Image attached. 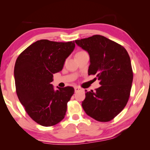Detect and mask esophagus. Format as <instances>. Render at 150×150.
Returning a JSON list of instances; mask_svg holds the SVG:
<instances>
[{
    "instance_id": "obj_1",
    "label": "esophagus",
    "mask_w": 150,
    "mask_h": 150,
    "mask_svg": "<svg viewBox=\"0 0 150 150\" xmlns=\"http://www.w3.org/2000/svg\"><path fill=\"white\" fill-rule=\"evenodd\" d=\"M82 90V88L81 87H75V92H78L79 91H81Z\"/></svg>"
}]
</instances>
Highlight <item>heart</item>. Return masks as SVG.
Listing matches in <instances>:
<instances>
[{
	"instance_id": "obj_1",
	"label": "heart",
	"mask_w": 150,
	"mask_h": 150,
	"mask_svg": "<svg viewBox=\"0 0 150 150\" xmlns=\"http://www.w3.org/2000/svg\"><path fill=\"white\" fill-rule=\"evenodd\" d=\"M83 52H78L77 54H81V53H83Z\"/></svg>"
}]
</instances>
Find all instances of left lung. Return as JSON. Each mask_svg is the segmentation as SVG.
Segmentation results:
<instances>
[{
	"instance_id": "8db88e82",
	"label": "left lung",
	"mask_w": 150,
	"mask_h": 150,
	"mask_svg": "<svg viewBox=\"0 0 150 150\" xmlns=\"http://www.w3.org/2000/svg\"><path fill=\"white\" fill-rule=\"evenodd\" d=\"M90 57L88 75H96L100 87L86 90L82 106L86 114L99 122H108L125 107L130 96L133 72L125 48L100 35L75 40Z\"/></svg>"
}]
</instances>
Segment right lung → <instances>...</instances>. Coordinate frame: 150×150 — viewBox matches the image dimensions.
Returning a JSON list of instances; mask_svg holds the SVG:
<instances>
[{
    "mask_svg": "<svg viewBox=\"0 0 150 150\" xmlns=\"http://www.w3.org/2000/svg\"><path fill=\"white\" fill-rule=\"evenodd\" d=\"M75 47L74 41L40 40L23 51L16 61L14 74L18 97L30 118L43 126H54L65 117L74 88L57 87L55 91L50 83Z\"/></svg>",
    "mask_w": 150,
    "mask_h": 150,
    "instance_id": "add662e5",
    "label": "right lung"
}]
</instances>
